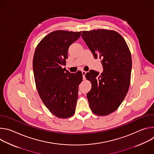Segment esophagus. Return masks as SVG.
<instances>
[{
  "label": "esophagus",
  "mask_w": 154,
  "mask_h": 154,
  "mask_svg": "<svg viewBox=\"0 0 154 154\" xmlns=\"http://www.w3.org/2000/svg\"><path fill=\"white\" fill-rule=\"evenodd\" d=\"M82 75H83V80H85V75H86V71H83L82 72Z\"/></svg>",
  "instance_id": "1"
}]
</instances>
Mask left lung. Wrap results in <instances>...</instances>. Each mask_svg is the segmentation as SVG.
<instances>
[{
    "label": "left lung",
    "instance_id": "8db88e82",
    "mask_svg": "<svg viewBox=\"0 0 154 154\" xmlns=\"http://www.w3.org/2000/svg\"><path fill=\"white\" fill-rule=\"evenodd\" d=\"M82 37L95 59L99 58L103 72L91 70L86 77L91 82L87 99L92 112L105 116L116 110L130 86L131 57L123 37L113 30L83 31Z\"/></svg>",
    "mask_w": 154,
    "mask_h": 154
}]
</instances>
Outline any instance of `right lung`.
Wrapping results in <instances>:
<instances>
[{"label":"right lung","instance_id":"1","mask_svg":"<svg viewBox=\"0 0 154 154\" xmlns=\"http://www.w3.org/2000/svg\"><path fill=\"white\" fill-rule=\"evenodd\" d=\"M81 33L52 32L39 42L35 51L33 69L38 94L49 110L58 118H68L75 113L82 74L71 73L61 66L68 58L69 46Z\"/></svg>","mask_w":154,"mask_h":154}]
</instances>
